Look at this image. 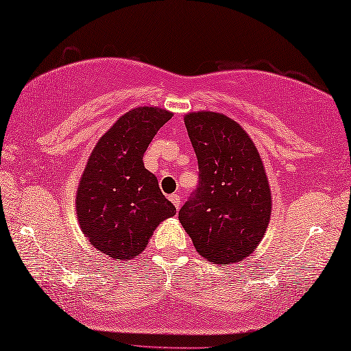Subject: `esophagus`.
I'll return each mask as SVG.
<instances>
[{
  "mask_svg": "<svg viewBox=\"0 0 351 351\" xmlns=\"http://www.w3.org/2000/svg\"><path fill=\"white\" fill-rule=\"evenodd\" d=\"M169 202L176 206V209H178V207H180V204H182V202H180V195H177V194L169 195Z\"/></svg>",
  "mask_w": 351,
  "mask_h": 351,
  "instance_id": "esophagus-1",
  "label": "esophagus"
}]
</instances>
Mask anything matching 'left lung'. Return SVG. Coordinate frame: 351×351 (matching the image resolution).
Segmentation results:
<instances>
[{"instance_id":"left-lung-1","label":"left lung","mask_w":351,"mask_h":351,"mask_svg":"<svg viewBox=\"0 0 351 351\" xmlns=\"http://www.w3.org/2000/svg\"><path fill=\"white\" fill-rule=\"evenodd\" d=\"M184 125L198 160V186L178 212L199 256L221 267L259 245L271 217V191L259 152L223 113L192 112Z\"/></svg>"}]
</instances>
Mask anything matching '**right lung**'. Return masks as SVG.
Returning <instances> with one entry per match:
<instances>
[{"label":"right lung","instance_id":"right-lung-1","mask_svg":"<svg viewBox=\"0 0 351 351\" xmlns=\"http://www.w3.org/2000/svg\"><path fill=\"white\" fill-rule=\"evenodd\" d=\"M171 118L173 113L159 107H136L99 138L86 163L75 197L78 224L90 244L112 259L139 256L156 227L176 215L142 160Z\"/></svg>","mask_w":351,"mask_h":351}]
</instances>
